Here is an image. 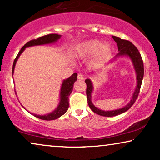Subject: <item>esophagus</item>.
Segmentation results:
<instances>
[{
  "label": "esophagus",
  "mask_w": 160,
  "mask_h": 160,
  "mask_svg": "<svg viewBox=\"0 0 160 160\" xmlns=\"http://www.w3.org/2000/svg\"><path fill=\"white\" fill-rule=\"evenodd\" d=\"M77 78H78V79H79V80H84V76H83L82 74H81V73L78 74Z\"/></svg>",
  "instance_id": "34e87169"
}]
</instances>
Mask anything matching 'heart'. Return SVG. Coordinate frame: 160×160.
I'll list each match as a JSON object with an SVG mask.
<instances>
[{"instance_id":"obj_1","label":"heart","mask_w":160,"mask_h":160,"mask_svg":"<svg viewBox=\"0 0 160 160\" xmlns=\"http://www.w3.org/2000/svg\"><path fill=\"white\" fill-rule=\"evenodd\" d=\"M112 52V47L109 43L101 44L97 39H90L80 43L76 47L73 54L77 57H84L94 53L93 63H98L107 59Z\"/></svg>"}]
</instances>
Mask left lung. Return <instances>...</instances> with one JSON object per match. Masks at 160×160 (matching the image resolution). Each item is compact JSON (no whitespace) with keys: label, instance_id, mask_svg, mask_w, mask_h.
Wrapping results in <instances>:
<instances>
[{"label":"left lung","instance_id":"obj_1","mask_svg":"<svg viewBox=\"0 0 160 160\" xmlns=\"http://www.w3.org/2000/svg\"><path fill=\"white\" fill-rule=\"evenodd\" d=\"M112 38L115 42L117 43L118 51L119 53L114 57V59L112 60V62L115 61V59H118V58L122 57H127L130 58L131 61L132 62L133 65L134 69L135 70L136 72V78H137V86L136 89L134 90L132 95V98L131 101L128 102V104H126L125 107L121 108V109H115V110H111V111H104L101 110V109H98L96 107H95L93 104L92 101V92L93 91V84L92 81L90 78H87L85 80V82L87 84V98H88V103L89 107L92 109V112L98 114L99 115L104 116V117H113V116H116L118 115L125 112L128 110L129 108L134 104L135 101L138 98L139 92H140V90L141 88V84H142V81L143 78L144 76V67H143V62H142V57L138 48L132 44V42L128 40H125V39H122L119 37H117L115 36H112ZM93 74V73H92Z\"/></svg>","mask_w":160,"mask_h":160}]
</instances>
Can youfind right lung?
Here are the masks:
<instances>
[{"instance_id":"right-lung-1","label":"right lung","mask_w":160,"mask_h":160,"mask_svg":"<svg viewBox=\"0 0 160 160\" xmlns=\"http://www.w3.org/2000/svg\"><path fill=\"white\" fill-rule=\"evenodd\" d=\"M61 35L57 34H51L45 35V36L39 37V38L37 39H32V40L29 41L22 48L21 50L19 51L18 56H17L15 59H14L13 63V67H12V74L14 73V68H15L16 62L18 61V58L21 53L23 52V51L26 48L35 46V45H47V44H51V43H55L58 39H60ZM77 80V73L74 72L71 76L68 78L67 79L63 80L62 82L61 89H60V95H59V102L58 104L57 107L53 110L52 112L47 114V115H36V114L32 113V115L35 116L37 118L39 119L45 120V121H53V120L57 119L62 115H63L66 112L68 111V107H69V96L70 93L72 92V88H73L74 82ZM25 109L24 107H22ZM31 113V112H30Z\"/></svg>"}]
</instances>
